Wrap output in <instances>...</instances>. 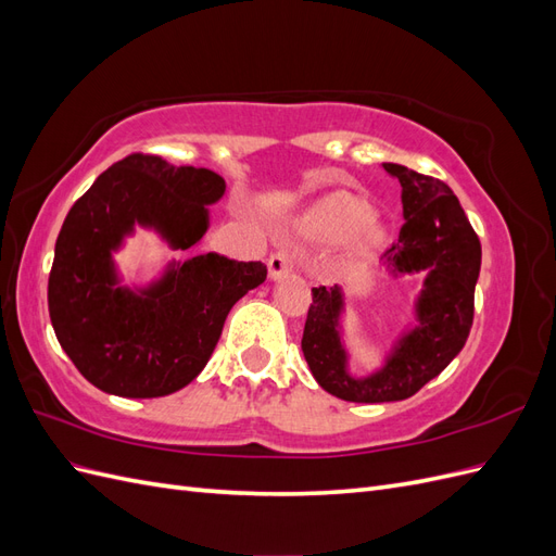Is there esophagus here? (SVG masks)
<instances>
[{
  "label": "esophagus",
  "mask_w": 556,
  "mask_h": 556,
  "mask_svg": "<svg viewBox=\"0 0 556 556\" xmlns=\"http://www.w3.org/2000/svg\"><path fill=\"white\" fill-rule=\"evenodd\" d=\"M299 252L294 248H280L271 257H268V278L280 280L282 276L292 274L299 266Z\"/></svg>",
  "instance_id": "obj_1"
}]
</instances>
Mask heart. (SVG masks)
Segmentation results:
<instances>
[{
  "label": "heart",
  "instance_id": "1",
  "mask_svg": "<svg viewBox=\"0 0 556 556\" xmlns=\"http://www.w3.org/2000/svg\"><path fill=\"white\" fill-rule=\"evenodd\" d=\"M306 225L311 233L327 241H341L355 233L359 248H371L382 237V231L371 220V206L345 192L333 194L315 206Z\"/></svg>",
  "mask_w": 556,
  "mask_h": 556
}]
</instances>
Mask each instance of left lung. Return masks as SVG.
I'll return each instance as SVG.
<instances>
[{"label": "left lung", "instance_id": "obj_1", "mask_svg": "<svg viewBox=\"0 0 556 556\" xmlns=\"http://www.w3.org/2000/svg\"><path fill=\"white\" fill-rule=\"evenodd\" d=\"M401 182L403 227L382 260L394 276L425 271L415 301L417 325L401 333L384 364L355 378L348 368L341 317L345 296L339 285L313 288L301 350L317 384L352 403L403 401L439 376L459 355L473 325L476 282L482 248L459 199L439 178L384 162Z\"/></svg>", "mask_w": 556, "mask_h": 556}]
</instances>
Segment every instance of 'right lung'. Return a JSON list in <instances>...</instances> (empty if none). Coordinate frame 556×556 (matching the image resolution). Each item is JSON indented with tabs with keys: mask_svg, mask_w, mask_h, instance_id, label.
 <instances>
[{
	"mask_svg": "<svg viewBox=\"0 0 556 556\" xmlns=\"http://www.w3.org/2000/svg\"><path fill=\"white\" fill-rule=\"evenodd\" d=\"M225 188L211 169L134 153L109 166L66 215L48 313L62 350L102 392L155 399L182 390L204 371L231 306L266 280L262 262L206 252L169 262L148 288L121 285L113 252L134 227L188 250L204 239L208 206Z\"/></svg>",
	"mask_w": 556,
	"mask_h": 556,
	"instance_id": "1",
	"label": "right lung"
}]
</instances>
